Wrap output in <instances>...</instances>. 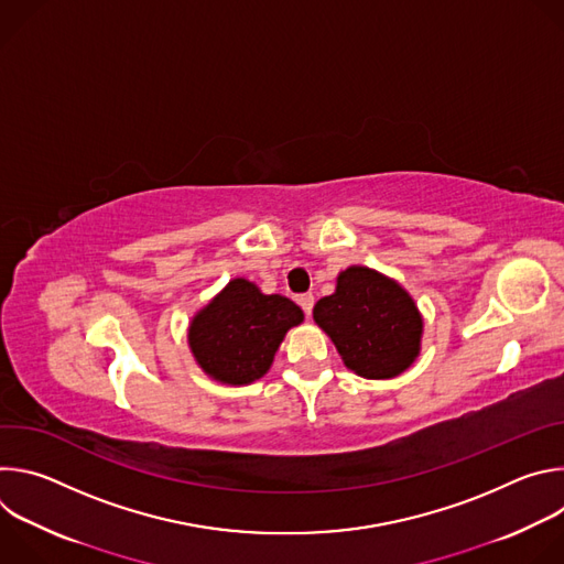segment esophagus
<instances>
[{
    "label": "esophagus",
    "instance_id": "34e87169",
    "mask_svg": "<svg viewBox=\"0 0 564 564\" xmlns=\"http://www.w3.org/2000/svg\"><path fill=\"white\" fill-rule=\"evenodd\" d=\"M299 305H301L303 312L310 316V314H312V305H314V296H312V294H301V296H299Z\"/></svg>",
    "mask_w": 564,
    "mask_h": 564
}]
</instances>
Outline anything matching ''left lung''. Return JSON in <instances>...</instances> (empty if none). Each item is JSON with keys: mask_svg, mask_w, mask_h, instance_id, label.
<instances>
[{"mask_svg": "<svg viewBox=\"0 0 564 564\" xmlns=\"http://www.w3.org/2000/svg\"><path fill=\"white\" fill-rule=\"evenodd\" d=\"M312 316L346 368L364 379L399 377L422 352L424 316L415 299L366 265L341 270L335 292L316 301Z\"/></svg>", "mask_w": 564, "mask_h": 564, "instance_id": "left-lung-1", "label": "left lung"}]
</instances>
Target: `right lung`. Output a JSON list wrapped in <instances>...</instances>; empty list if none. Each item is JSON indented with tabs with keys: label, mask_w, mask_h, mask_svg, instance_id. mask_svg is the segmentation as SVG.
<instances>
[{
	"label": "right lung",
	"mask_w": 564,
	"mask_h": 564,
	"mask_svg": "<svg viewBox=\"0 0 564 564\" xmlns=\"http://www.w3.org/2000/svg\"><path fill=\"white\" fill-rule=\"evenodd\" d=\"M299 324L303 310L294 301L236 276L192 316L187 344L209 379L248 386L268 375L288 330Z\"/></svg>",
	"instance_id": "right-lung-1"
}]
</instances>
